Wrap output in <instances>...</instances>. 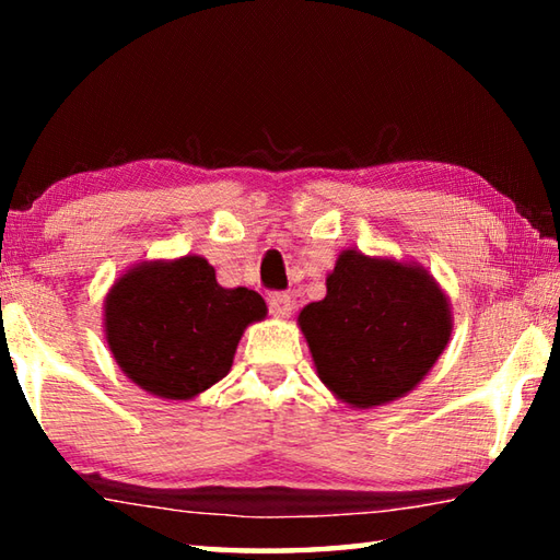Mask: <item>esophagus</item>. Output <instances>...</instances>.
<instances>
[{
    "label": "esophagus",
    "instance_id": "esophagus-1",
    "mask_svg": "<svg viewBox=\"0 0 560 560\" xmlns=\"http://www.w3.org/2000/svg\"><path fill=\"white\" fill-rule=\"evenodd\" d=\"M269 311L273 318H289L293 311V299L289 293H271L269 296Z\"/></svg>",
    "mask_w": 560,
    "mask_h": 560
}]
</instances>
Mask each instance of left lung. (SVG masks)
Listing matches in <instances>:
<instances>
[{
	"label": "left lung",
	"mask_w": 560,
	"mask_h": 560,
	"mask_svg": "<svg viewBox=\"0 0 560 560\" xmlns=\"http://www.w3.org/2000/svg\"><path fill=\"white\" fill-rule=\"evenodd\" d=\"M316 373L340 402L371 410L424 381L450 343L452 303L417 261L338 254L326 299L299 314Z\"/></svg>",
	"instance_id": "obj_1"
}]
</instances>
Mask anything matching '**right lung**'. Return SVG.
Here are the masks:
<instances>
[{"instance_id": "right-lung-1", "label": "right lung", "mask_w": 560, "mask_h": 560, "mask_svg": "<svg viewBox=\"0 0 560 560\" xmlns=\"http://www.w3.org/2000/svg\"><path fill=\"white\" fill-rule=\"evenodd\" d=\"M267 318L257 291L217 283L200 254L140 261L103 301V336L128 381L160 400H192L232 371L246 326Z\"/></svg>"}]
</instances>
